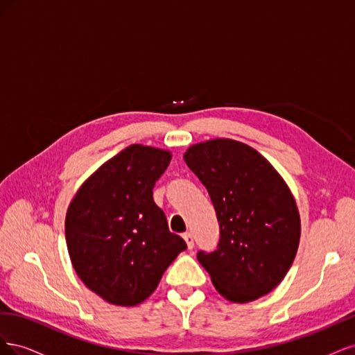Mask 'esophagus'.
Returning <instances> with one entry per match:
<instances>
[{"mask_svg": "<svg viewBox=\"0 0 355 355\" xmlns=\"http://www.w3.org/2000/svg\"><path fill=\"white\" fill-rule=\"evenodd\" d=\"M182 237H184V240L187 241L188 249H192V247H194V235H192L191 232H185Z\"/></svg>", "mask_w": 355, "mask_h": 355, "instance_id": "obj_1", "label": "esophagus"}]
</instances>
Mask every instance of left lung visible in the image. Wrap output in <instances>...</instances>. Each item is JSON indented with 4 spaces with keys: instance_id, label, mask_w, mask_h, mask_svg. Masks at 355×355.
<instances>
[{
    "instance_id": "8db88e82",
    "label": "left lung",
    "mask_w": 355,
    "mask_h": 355,
    "mask_svg": "<svg viewBox=\"0 0 355 355\" xmlns=\"http://www.w3.org/2000/svg\"><path fill=\"white\" fill-rule=\"evenodd\" d=\"M187 166L206 187L219 222L216 249L197 253L218 292L250 302L280 284L297 252L300 219L282 176L249 145L214 139L191 146Z\"/></svg>"
}]
</instances>
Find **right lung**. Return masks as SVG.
I'll list each match as a JSON object with an SVG mask.
<instances>
[{
  "mask_svg": "<svg viewBox=\"0 0 355 355\" xmlns=\"http://www.w3.org/2000/svg\"><path fill=\"white\" fill-rule=\"evenodd\" d=\"M171 155L130 145L84 182L68 209L65 237L81 282L106 302L133 306L187 250L153 198Z\"/></svg>",
  "mask_w": 355,
  "mask_h": 355,
  "instance_id": "add662e5",
  "label": "right lung"
}]
</instances>
